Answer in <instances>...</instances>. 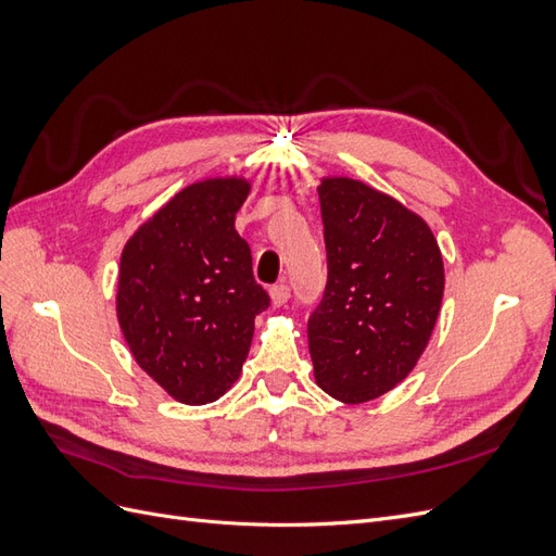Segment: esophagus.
<instances>
[{"instance_id": "esophagus-1", "label": "esophagus", "mask_w": 556, "mask_h": 556, "mask_svg": "<svg viewBox=\"0 0 556 556\" xmlns=\"http://www.w3.org/2000/svg\"><path fill=\"white\" fill-rule=\"evenodd\" d=\"M268 296H271V304H274L276 308H280V306L288 304L290 288H288V285H274V288L268 290Z\"/></svg>"}]
</instances>
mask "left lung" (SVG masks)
<instances>
[{
  "instance_id": "left-lung-1",
  "label": "left lung",
  "mask_w": 556,
  "mask_h": 556,
  "mask_svg": "<svg viewBox=\"0 0 556 556\" xmlns=\"http://www.w3.org/2000/svg\"><path fill=\"white\" fill-rule=\"evenodd\" d=\"M327 290L308 319L319 390L341 403L387 394L422 357L445 268L431 227L399 199L348 176L317 185Z\"/></svg>"
}]
</instances>
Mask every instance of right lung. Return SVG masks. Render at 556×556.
<instances>
[{
	"label": "right lung",
	"mask_w": 556,
	"mask_h": 556,
	"mask_svg": "<svg viewBox=\"0 0 556 556\" xmlns=\"http://www.w3.org/2000/svg\"><path fill=\"white\" fill-rule=\"evenodd\" d=\"M248 176L197 180L123 248L115 315L131 357L172 399L217 401L239 380L268 294L233 220Z\"/></svg>",
	"instance_id": "obj_1"
}]
</instances>
